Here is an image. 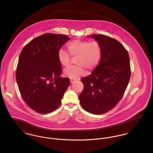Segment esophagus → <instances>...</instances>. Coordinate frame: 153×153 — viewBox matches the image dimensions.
<instances>
[{
    "instance_id": "obj_1",
    "label": "esophagus",
    "mask_w": 153,
    "mask_h": 153,
    "mask_svg": "<svg viewBox=\"0 0 153 153\" xmlns=\"http://www.w3.org/2000/svg\"><path fill=\"white\" fill-rule=\"evenodd\" d=\"M75 81H76V80L74 79H70V82L71 83H73Z\"/></svg>"
}]
</instances>
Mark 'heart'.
<instances>
[{"mask_svg": "<svg viewBox=\"0 0 153 153\" xmlns=\"http://www.w3.org/2000/svg\"><path fill=\"white\" fill-rule=\"evenodd\" d=\"M67 48L72 56H77L75 63L77 66H70L63 70V74L70 79H76L84 75L85 68L92 70L99 64L102 56V48L96 42L74 40L68 43ZM57 59L60 64L67 67L69 65L70 57L63 49L57 53Z\"/></svg>", "mask_w": 153, "mask_h": 153, "instance_id": "heart-1", "label": "heart"}]
</instances>
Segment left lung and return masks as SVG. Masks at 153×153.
Segmentation results:
<instances>
[{
	"instance_id": "1",
	"label": "left lung",
	"mask_w": 153,
	"mask_h": 153,
	"mask_svg": "<svg viewBox=\"0 0 153 153\" xmlns=\"http://www.w3.org/2000/svg\"><path fill=\"white\" fill-rule=\"evenodd\" d=\"M87 37L100 44L102 56L91 73L81 79L84 88L79 100L85 111L98 115L111 110L122 98L131 75L130 58L117 40L103 34Z\"/></svg>"
}]
</instances>
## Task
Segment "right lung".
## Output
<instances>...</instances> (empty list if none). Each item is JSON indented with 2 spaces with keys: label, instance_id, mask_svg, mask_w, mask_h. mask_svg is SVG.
<instances>
[{
  "label": "right lung",
  "instance_id": "obj_1",
  "mask_svg": "<svg viewBox=\"0 0 153 153\" xmlns=\"http://www.w3.org/2000/svg\"><path fill=\"white\" fill-rule=\"evenodd\" d=\"M70 39L63 34H42L20 53L16 72L19 89L27 105L39 113L55 110L70 85L69 78L60 76L57 59L58 51Z\"/></svg>",
  "mask_w": 153,
  "mask_h": 153
}]
</instances>
